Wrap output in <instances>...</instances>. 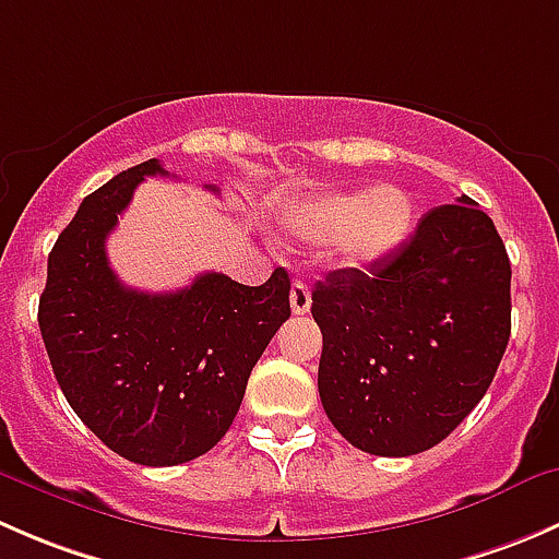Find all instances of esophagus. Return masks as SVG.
<instances>
[{
    "mask_svg": "<svg viewBox=\"0 0 559 559\" xmlns=\"http://www.w3.org/2000/svg\"><path fill=\"white\" fill-rule=\"evenodd\" d=\"M289 302H292V313H297V316L308 313L311 311V289H308L302 281H295V284H292Z\"/></svg>",
    "mask_w": 559,
    "mask_h": 559,
    "instance_id": "1",
    "label": "esophagus"
}]
</instances>
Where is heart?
<instances>
[{
	"label": "heart",
	"instance_id": "1",
	"mask_svg": "<svg viewBox=\"0 0 559 559\" xmlns=\"http://www.w3.org/2000/svg\"><path fill=\"white\" fill-rule=\"evenodd\" d=\"M414 227V202L400 186L368 191H326L300 205L292 229L316 246L341 243L343 262L365 267L392 257Z\"/></svg>",
	"mask_w": 559,
	"mask_h": 559
}]
</instances>
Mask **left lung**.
<instances>
[{
  "label": "left lung",
  "mask_w": 559,
  "mask_h": 559,
  "mask_svg": "<svg viewBox=\"0 0 559 559\" xmlns=\"http://www.w3.org/2000/svg\"><path fill=\"white\" fill-rule=\"evenodd\" d=\"M319 397L335 430L376 456L441 443L487 394L511 335V262L492 218L462 194L368 273L313 289Z\"/></svg>",
  "instance_id": "left-lung-1"
}]
</instances>
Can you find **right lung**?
Segmentation results:
<instances>
[{
  "label": "right lung",
  "instance_id": "1",
  "mask_svg": "<svg viewBox=\"0 0 559 559\" xmlns=\"http://www.w3.org/2000/svg\"><path fill=\"white\" fill-rule=\"evenodd\" d=\"M156 159L118 173L78 207L48 253L39 332L83 425L123 460L167 467L211 452L243 403L248 376L289 319V273L262 286L202 273L165 295L129 289L105 240ZM216 191V186H211Z\"/></svg>",
  "mask_w": 559,
  "mask_h": 559
}]
</instances>
